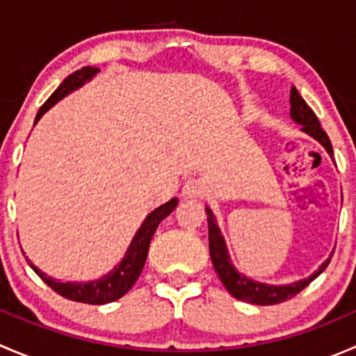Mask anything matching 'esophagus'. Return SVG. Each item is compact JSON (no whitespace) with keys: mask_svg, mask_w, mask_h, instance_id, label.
I'll return each instance as SVG.
<instances>
[{"mask_svg":"<svg viewBox=\"0 0 356 356\" xmlns=\"http://www.w3.org/2000/svg\"><path fill=\"white\" fill-rule=\"evenodd\" d=\"M203 193L204 186L198 179H189V181H186L184 188H182V196L184 198H200V196H203Z\"/></svg>","mask_w":356,"mask_h":356,"instance_id":"1","label":"esophagus"}]
</instances>
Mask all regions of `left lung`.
Here are the masks:
<instances>
[{
  "instance_id": "8db88e82",
  "label": "left lung",
  "mask_w": 356,
  "mask_h": 356,
  "mask_svg": "<svg viewBox=\"0 0 356 356\" xmlns=\"http://www.w3.org/2000/svg\"><path fill=\"white\" fill-rule=\"evenodd\" d=\"M291 118H293L296 124L301 125V131L305 134L312 136L315 141L321 143L322 146L325 148V152L332 156V145L329 136L325 134L324 129L321 127V122H318L317 115L314 113V110L307 105L303 98L300 96L298 89L291 88ZM208 213V243H210V257H211V264H213L215 272L220 277L222 284L225 286V289L232 294L238 300L246 301V303L251 305H277L282 303V301L291 300L293 296H296L301 289L307 288L315 277L322 274L325 270V267L329 265L331 258L324 261V264L318 267L317 272L310 275L307 279H301L298 282H291V284H282V286H272V284H265V282H258L253 281V279L246 277L243 275L241 272L236 270L234 265L231 264V257H229L227 246H225L224 236H222L220 229H218L217 220H215V215L211 213L210 208H204ZM334 253V251H332Z\"/></svg>"
}]
</instances>
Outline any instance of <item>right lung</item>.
<instances>
[{"instance_id": "obj_1", "label": "right lung", "mask_w": 356, "mask_h": 356, "mask_svg": "<svg viewBox=\"0 0 356 356\" xmlns=\"http://www.w3.org/2000/svg\"><path fill=\"white\" fill-rule=\"evenodd\" d=\"M98 68L96 67H82L81 70L70 74L62 84L58 86L55 92L48 98V102L41 106L35 115L34 125L38 124L39 118L46 113L49 108H51L55 103H58L60 99L65 98L68 92L75 91L77 88H81L84 82L91 81L96 74H98ZM177 198H172L167 201L165 204L158 207L156 210H153L148 217L145 218L143 225L139 227V231L136 232L134 239H132L131 246H129L127 253H125L124 260L110 272V274L103 275L98 281L91 282H60L56 279L48 277L44 272L39 270L34 264H32L29 258L27 264L31 265L32 270L46 282L55 293H58L60 296L67 298V300L79 301V303H88V305H105L111 303V301L118 300V298L124 296L129 289L134 286V282L138 281V277L141 275L143 267L146 264V257H148L149 243H152L153 234H155L158 224L163 220L165 217L172 213L177 207Z\"/></svg>"}]
</instances>
